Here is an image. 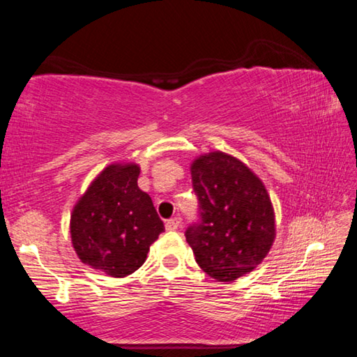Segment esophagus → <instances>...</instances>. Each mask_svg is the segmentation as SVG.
Masks as SVG:
<instances>
[{
	"mask_svg": "<svg viewBox=\"0 0 357 357\" xmlns=\"http://www.w3.org/2000/svg\"><path fill=\"white\" fill-rule=\"evenodd\" d=\"M181 227V219L179 217H173V219L167 220L165 223V228L168 229V231H174V229H178Z\"/></svg>",
	"mask_w": 357,
	"mask_h": 357,
	"instance_id": "esophagus-1",
	"label": "esophagus"
}]
</instances>
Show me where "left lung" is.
Listing matches in <instances>:
<instances>
[{"label": "left lung", "instance_id": "left-lung-1", "mask_svg": "<svg viewBox=\"0 0 357 357\" xmlns=\"http://www.w3.org/2000/svg\"><path fill=\"white\" fill-rule=\"evenodd\" d=\"M190 174L202 215L185 231L195 261L219 282L252 273L275 241V213L264 183L223 151L195 157Z\"/></svg>", "mask_w": 357, "mask_h": 357}]
</instances>
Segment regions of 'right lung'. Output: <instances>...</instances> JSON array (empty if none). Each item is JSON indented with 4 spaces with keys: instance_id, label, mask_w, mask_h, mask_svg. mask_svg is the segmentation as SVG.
Wrapping results in <instances>:
<instances>
[{
    "instance_id": "obj_1",
    "label": "right lung",
    "mask_w": 357,
    "mask_h": 357,
    "mask_svg": "<svg viewBox=\"0 0 357 357\" xmlns=\"http://www.w3.org/2000/svg\"><path fill=\"white\" fill-rule=\"evenodd\" d=\"M140 165H107L70 213L72 247L83 264L123 279L146 261L151 244L164 231L153 200L138 187Z\"/></svg>"
}]
</instances>
